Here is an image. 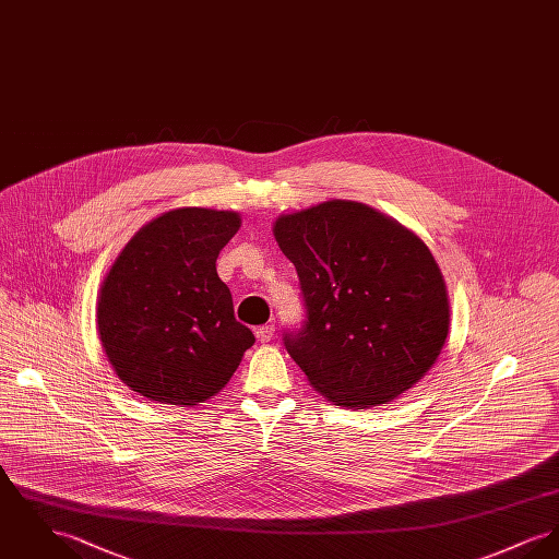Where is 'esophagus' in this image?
Masks as SVG:
<instances>
[{
	"mask_svg": "<svg viewBox=\"0 0 559 559\" xmlns=\"http://www.w3.org/2000/svg\"><path fill=\"white\" fill-rule=\"evenodd\" d=\"M273 333H275V326H273V324H262V326L257 329V336H259L261 343H269V341L273 338Z\"/></svg>",
	"mask_w": 559,
	"mask_h": 559,
	"instance_id": "obj_1",
	"label": "esophagus"
}]
</instances>
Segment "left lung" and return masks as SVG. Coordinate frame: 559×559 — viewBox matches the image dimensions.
<instances>
[{
  "mask_svg": "<svg viewBox=\"0 0 559 559\" xmlns=\"http://www.w3.org/2000/svg\"><path fill=\"white\" fill-rule=\"evenodd\" d=\"M295 264L305 322L284 345L309 383L347 409L385 405L437 362L445 280L428 246L365 203L324 201L273 224Z\"/></svg>",
  "mask_w": 559,
  "mask_h": 559,
  "instance_id": "8db88e82",
  "label": "left lung"
}]
</instances>
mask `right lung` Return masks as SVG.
Wrapping results in <instances>:
<instances>
[{
  "label": "right lung",
  "mask_w": 559,
  "mask_h": 559,
  "mask_svg": "<svg viewBox=\"0 0 559 559\" xmlns=\"http://www.w3.org/2000/svg\"><path fill=\"white\" fill-rule=\"evenodd\" d=\"M239 226L237 212L171 210L144 224L114 261L97 329L118 379L140 396L194 407L223 390L252 347L216 271Z\"/></svg>",
  "instance_id": "right-lung-1"
}]
</instances>
